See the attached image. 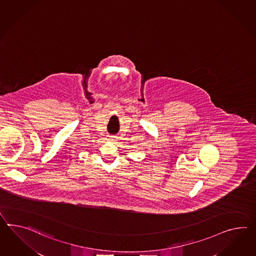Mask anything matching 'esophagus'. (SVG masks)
<instances>
[{"label":"esophagus","mask_w":256,"mask_h":256,"mask_svg":"<svg viewBox=\"0 0 256 256\" xmlns=\"http://www.w3.org/2000/svg\"><path fill=\"white\" fill-rule=\"evenodd\" d=\"M108 139L112 141H115L116 140V136H108Z\"/></svg>","instance_id":"1"}]
</instances>
